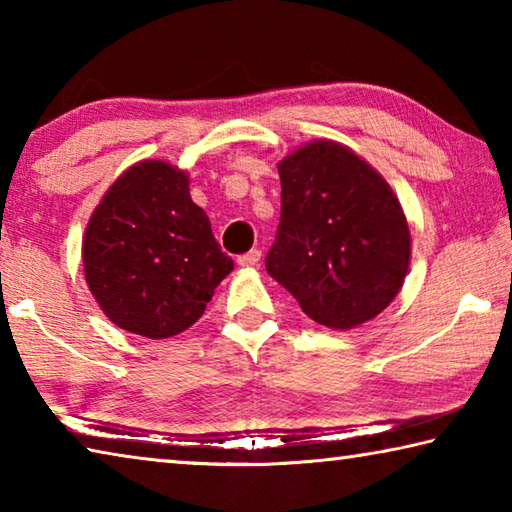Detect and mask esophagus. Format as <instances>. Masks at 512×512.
I'll return each mask as SVG.
<instances>
[{"mask_svg":"<svg viewBox=\"0 0 512 512\" xmlns=\"http://www.w3.org/2000/svg\"><path fill=\"white\" fill-rule=\"evenodd\" d=\"M259 259H262V253H259L257 248H253V250H248V253L239 255L237 262H239V266H244V268H253V266L259 264Z\"/></svg>","mask_w":512,"mask_h":512,"instance_id":"obj_1","label":"esophagus"}]
</instances>
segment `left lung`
Returning a JSON list of instances; mask_svg holds the SVG:
<instances>
[{"label": "left lung", "instance_id": "8db88e82", "mask_svg": "<svg viewBox=\"0 0 512 512\" xmlns=\"http://www.w3.org/2000/svg\"><path fill=\"white\" fill-rule=\"evenodd\" d=\"M282 214L266 271L329 329L379 316L400 293L411 232L377 169L348 146L314 140L277 162Z\"/></svg>", "mask_w": 512, "mask_h": 512}]
</instances>
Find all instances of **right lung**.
Masks as SVG:
<instances>
[{
  "label": "right lung",
  "instance_id": "right-lung-1",
  "mask_svg": "<svg viewBox=\"0 0 512 512\" xmlns=\"http://www.w3.org/2000/svg\"><path fill=\"white\" fill-rule=\"evenodd\" d=\"M232 268L189 196V173L164 160L121 173L85 228L83 271L94 300L117 327L146 339L192 327Z\"/></svg>",
  "mask_w": 512,
  "mask_h": 512
}]
</instances>
